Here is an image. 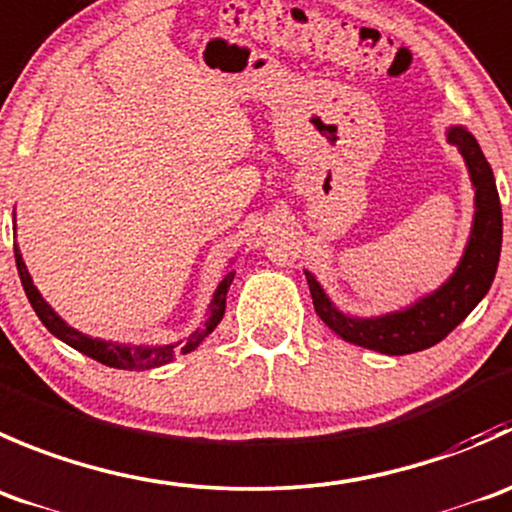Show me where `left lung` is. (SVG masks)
<instances>
[{
  "mask_svg": "<svg viewBox=\"0 0 512 512\" xmlns=\"http://www.w3.org/2000/svg\"><path fill=\"white\" fill-rule=\"evenodd\" d=\"M445 136L450 144L458 146L460 156L468 166L475 189V214L463 256L443 286L426 293L401 311L361 318L343 313L328 298L316 276L311 271H303L318 318L353 346L371 348V351L386 353V356H406V353L423 351V348L443 341L490 291V283L498 271L500 244H503V211H500L493 169L468 129L450 126Z\"/></svg>",
  "mask_w": 512,
  "mask_h": 512,
  "instance_id": "8db88e82",
  "label": "left lung"
}]
</instances>
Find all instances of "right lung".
Wrapping results in <instances>:
<instances>
[{
	"mask_svg": "<svg viewBox=\"0 0 512 512\" xmlns=\"http://www.w3.org/2000/svg\"><path fill=\"white\" fill-rule=\"evenodd\" d=\"M14 231H17V216H14ZM14 258H17V271H19V278H22L24 293H27L29 303H32L39 321L49 328V333H54V336H57L59 341L67 343V346L77 348V351L84 353V356L94 358V361L104 363V366L109 368H121V371H149V368H159L164 366V363L174 361V358L181 356V353L194 351V348L199 346V343L204 341L216 326H219L221 318H224L226 293H229L231 281H234L236 276V271L224 273V278L219 281V286H216L214 291V298H211L209 303L206 321L201 323L194 333H189V336L174 343H154V346L141 343V346H134V343H114V341H101V338H91L86 336V333L77 331V328L69 326V323L64 321V318L59 316L47 301H44L39 288L34 286L32 276H29L27 271V263H24L22 251H19L17 244H14Z\"/></svg>",
	"mask_w": 512,
	"mask_h": 512,
	"instance_id": "right-lung-1",
	"label": "right lung"
}]
</instances>
